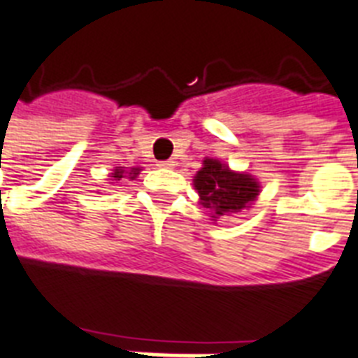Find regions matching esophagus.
<instances>
[{"instance_id":"34e87169","label":"esophagus","mask_w":358,"mask_h":358,"mask_svg":"<svg viewBox=\"0 0 358 358\" xmlns=\"http://www.w3.org/2000/svg\"><path fill=\"white\" fill-rule=\"evenodd\" d=\"M176 162H173V159H166V161H161L159 162V166L161 168H172Z\"/></svg>"}]
</instances>
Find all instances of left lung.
<instances>
[{
	"label": "left lung",
	"instance_id": "1",
	"mask_svg": "<svg viewBox=\"0 0 358 358\" xmlns=\"http://www.w3.org/2000/svg\"><path fill=\"white\" fill-rule=\"evenodd\" d=\"M194 185L201 197V205L214 210L217 215L241 210L247 203L256 199L259 192L256 179L247 173L230 172L229 168L214 159H206L203 162Z\"/></svg>",
	"mask_w": 358,
	"mask_h": 358
}]
</instances>
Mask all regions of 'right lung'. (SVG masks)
Wrapping results in <instances>:
<instances>
[{
	"label": "right lung",
	"instance_id": "obj_1",
	"mask_svg": "<svg viewBox=\"0 0 358 358\" xmlns=\"http://www.w3.org/2000/svg\"><path fill=\"white\" fill-rule=\"evenodd\" d=\"M138 172H141L138 168H133V170H129V172H128L129 179H135ZM111 177H113V181H120L122 177H126V172H124L122 168H117V170H115V173H113V176H111Z\"/></svg>",
	"mask_w": 358,
	"mask_h": 358
}]
</instances>
